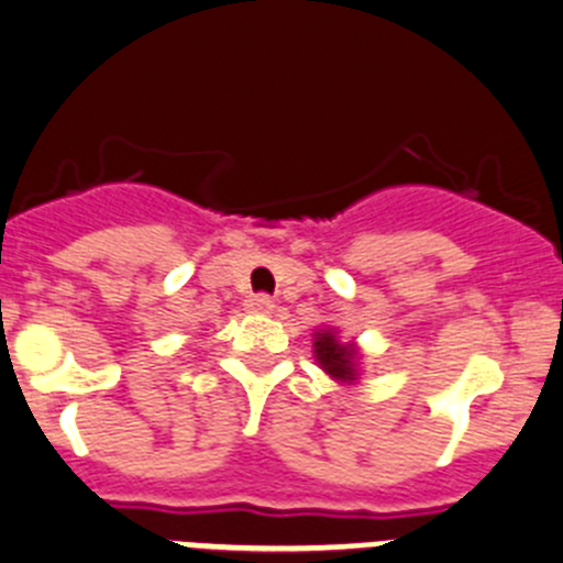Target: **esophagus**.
I'll return each mask as SVG.
<instances>
[{
	"instance_id": "obj_1",
	"label": "esophagus",
	"mask_w": 563,
	"mask_h": 563,
	"mask_svg": "<svg viewBox=\"0 0 563 563\" xmlns=\"http://www.w3.org/2000/svg\"><path fill=\"white\" fill-rule=\"evenodd\" d=\"M245 309L254 314H271L273 312V301L267 296H251L249 301H245Z\"/></svg>"
}]
</instances>
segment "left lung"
Returning <instances> with one entry per match:
<instances>
[{"mask_svg": "<svg viewBox=\"0 0 563 563\" xmlns=\"http://www.w3.org/2000/svg\"><path fill=\"white\" fill-rule=\"evenodd\" d=\"M312 353L320 371L336 384H356L362 378V347L340 340L336 325H323L312 334Z\"/></svg>", "mask_w": 563, "mask_h": 563, "instance_id": "left-lung-1", "label": "left lung"}]
</instances>
